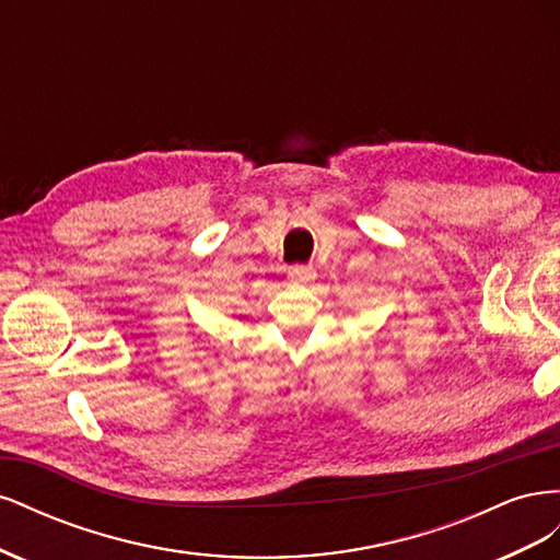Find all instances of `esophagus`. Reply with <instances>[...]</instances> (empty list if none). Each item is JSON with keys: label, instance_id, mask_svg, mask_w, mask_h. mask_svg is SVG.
<instances>
[{"label": "esophagus", "instance_id": "obj_1", "mask_svg": "<svg viewBox=\"0 0 560 560\" xmlns=\"http://www.w3.org/2000/svg\"><path fill=\"white\" fill-rule=\"evenodd\" d=\"M287 278L296 284H308L311 280H315V268L313 266H292Z\"/></svg>", "mask_w": 560, "mask_h": 560}]
</instances>
